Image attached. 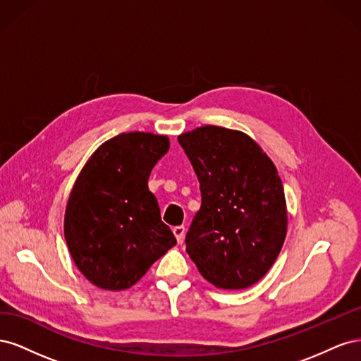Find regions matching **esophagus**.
I'll use <instances>...</instances> for the list:
<instances>
[{
	"mask_svg": "<svg viewBox=\"0 0 361 361\" xmlns=\"http://www.w3.org/2000/svg\"><path fill=\"white\" fill-rule=\"evenodd\" d=\"M173 233H174V236H176L178 243L180 244L183 241V236H185V227L183 226H176L173 228Z\"/></svg>",
	"mask_w": 361,
	"mask_h": 361,
	"instance_id": "34e87169",
	"label": "esophagus"
}]
</instances>
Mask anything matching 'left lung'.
<instances>
[{
    "mask_svg": "<svg viewBox=\"0 0 361 361\" xmlns=\"http://www.w3.org/2000/svg\"><path fill=\"white\" fill-rule=\"evenodd\" d=\"M197 174L202 206L185 238L200 274L221 289H245L274 264L288 231L277 169L241 130L202 126L178 137Z\"/></svg>",
    "mask_w": 361,
    "mask_h": 361,
    "instance_id": "left-lung-1",
    "label": "left lung"
}]
</instances>
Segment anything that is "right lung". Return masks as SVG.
I'll return each mask as SVG.
<instances>
[{"mask_svg": "<svg viewBox=\"0 0 361 361\" xmlns=\"http://www.w3.org/2000/svg\"><path fill=\"white\" fill-rule=\"evenodd\" d=\"M169 147L166 135L120 134L97 147L76 178L64 238L75 265L94 286L128 289L176 245L147 187Z\"/></svg>", "mask_w": 361, "mask_h": 361, "instance_id": "1", "label": "right lung"}]
</instances>
